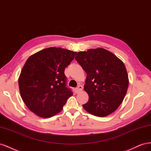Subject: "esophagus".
<instances>
[{"mask_svg": "<svg viewBox=\"0 0 151 151\" xmlns=\"http://www.w3.org/2000/svg\"><path fill=\"white\" fill-rule=\"evenodd\" d=\"M83 90V87L81 85H79L78 86V87H77L76 88V93H78V92H80V91H81V90Z\"/></svg>", "mask_w": 151, "mask_h": 151, "instance_id": "esophagus-1", "label": "esophagus"}]
</instances>
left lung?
I'll return each mask as SVG.
<instances>
[{
    "label": "left lung",
    "instance_id": "obj_1",
    "mask_svg": "<svg viewBox=\"0 0 151 151\" xmlns=\"http://www.w3.org/2000/svg\"><path fill=\"white\" fill-rule=\"evenodd\" d=\"M75 59L87 73L84 90L89 98L83 105L84 109L98 117L113 113L122 103L128 87L123 62L101 47L78 52Z\"/></svg>",
    "mask_w": 151,
    "mask_h": 151
}]
</instances>
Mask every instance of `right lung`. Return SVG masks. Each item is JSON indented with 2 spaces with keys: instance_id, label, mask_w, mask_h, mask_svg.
Returning a JSON list of instances; mask_svg holds the SVG:
<instances>
[{
  "instance_id": "add662e5",
  "label": "right lung",
  "mask_w": 151,
  "mask_h": 151,
  "mask_svg": "<svg viewBox=\"0 0 151 151\" xmlns=\"http://www.w3.org/2000/svg\"><path fill=\"white\" fill-rule=\"evenodd\" d=\"M76 52L49 47L28 58L18 78L21 97L28 108L44 118L61 112L73 96L66 87L65 69Z\"/></svg>"
}]
</instances>
